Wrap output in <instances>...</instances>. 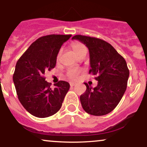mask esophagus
I'll return each instance as SVG.
<instances>
[{
	"instance_id": "1",
	"label": "esophagus",
	"mask_w": 147,
	"mask_h": 147,
	"mask_svg": "<svg viewBox=\"0 0 147 147\" xmlns=\"http://www.w3.org/2000/svg\"><path fill=\"white\" fill-rule=\"evenodd\" d=\"M75 85V83H74V82H70V86L71 87H73Z\"/></svg>"
}]
</instances>
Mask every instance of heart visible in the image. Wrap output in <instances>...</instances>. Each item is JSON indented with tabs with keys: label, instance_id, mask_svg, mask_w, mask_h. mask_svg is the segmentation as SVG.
<instances>
[{
	"label": "heart",
	"instance_id": "obj_1",
	"mask_svg": "<svg viewBox=\"0 0 147 147\" xmlns=\"http://www.w3.org/2000/svg\"><path fill=\"white\" fill-rule=\"evenodd\" d=\"M72 48L73 50V51L77 54V55H79L80 54V52L83 51L84 50H86V47L81 43H74L72 45ZM61 50H60L59 52L58 53L57 55V59H59L61 56ZM79 72H80V70L77 68H71L68 71L67 75L70 79H75L78 77Z\"/></svg>",
	"mask_w": 147,
	"mask_h": 147
}]
</instances>
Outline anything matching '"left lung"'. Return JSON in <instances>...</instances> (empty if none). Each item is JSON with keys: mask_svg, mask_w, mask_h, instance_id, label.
Segmentation results:
<instances>
[{"mask_svg": "<svg viewBox=\"0 0 147 147\" xmlns=\"http://www.w3.org/2000/svg\"><path fill=\"white\" fill-rule=\"evenodd\" d=\"M72 39L79 40L88 48L89 73L95 75L98 82L93 88L84 83L86 90L80 96L82 108L92 115L109 113L120 102L127 86L129 70L125 59L110 43L100 38L75 35Z\"/></svg>", "mask_w": 147, "mask_h": 147, "instance_id": "obj_1", "label": "left lung"}]
</instances>
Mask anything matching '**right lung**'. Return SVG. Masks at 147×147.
Wrapping results in <instances>:
<instances>
[{
    "instance_id": "add662e5",
    "label": "right lung",
    "mask_w": 147,
    "mask_h": 147,
    "mask_svg": "<svg viewBox=\"0 0 147 147\" xmlns=\"http://www.w3.org/2000/svg\"><path fill=\"white\" fill-rule=\"evenodd\" d=\"M70 37V34L40 37L16 64L13 82L18 98L23 107L35 117H50L58 112L70 88L68 82L64 81H59L55 84V88H52L44 75L55 68L61 47Z\"/></svg>"
}]
</instances>
